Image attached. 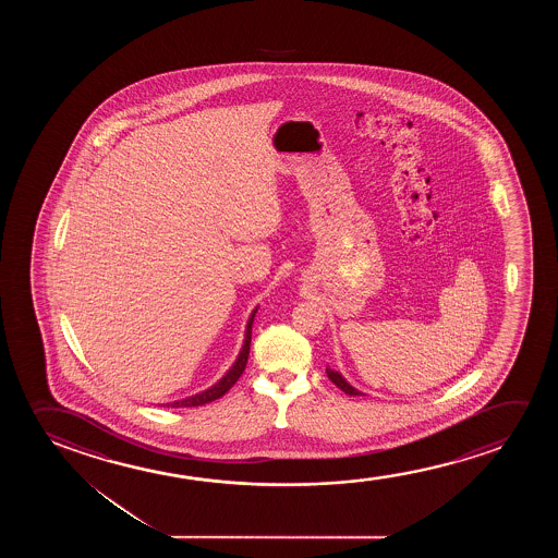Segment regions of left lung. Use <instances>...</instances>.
I'll use <instances>...</instances> for the list:
<instances>
[{"label":"left lung","instance_id":"1","mask_svg":"<svg viewBox=\"0 0 558 558\" xmlns=\"http://www.w3.org/2000/svg\"><path fill=\"white\" fill-rule=\"evenodd\" d=\"M326 374H328V377L329 379H331V383H336L337 387L343 390L344 395H351V397H360V395H362V392H360L359 389H354L351 383L347 381L343 375L339 374V372H336V369H331V367H326Z\"/></svg>","mask_w":558,"mask_h":558}]
</instances>
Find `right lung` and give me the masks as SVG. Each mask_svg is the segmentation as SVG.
Returning <instances> with one entry per match:
<instances>
[{
	"instance_id": "add662e5",
	"label": "right lung",
	"mask_w": 558,
	"mask_h": 558,
	"mask_svg": "<svg viewBox=\"0 0 558 558\" xmlns=\"http://www.w3.org/2000/svg\"><path fill=\"white\" fill-rule=\"evenodd\" d=\"M257 308H259V306H255L252 314H250V318H247V324H245L244 344H242V349L238 352L236 360H234V364L230 366L229 372L222 375L221 379L215 383V385H211L209 389L196 392V395L183 398V400L168 402V404H166L168 408H196V405L209 404V402H214L217 398H221L222 395H225V392H227V390H229L230 387L240 379V375L244 374L245 364H247V356H250L253 318H255V314H257Z\"/></svg>"
}]
</instances>
